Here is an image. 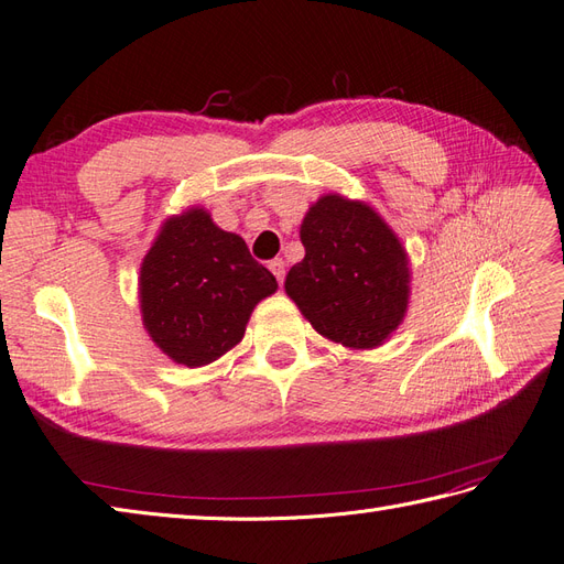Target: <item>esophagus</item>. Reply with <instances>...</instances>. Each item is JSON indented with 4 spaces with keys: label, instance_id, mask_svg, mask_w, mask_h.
<instances>
[{
    "label": "esophagus",
    "instance_id": "1",
    "mask_svg": "<svg viewBox=\"0 0 564 564\" xmlns=\"http://www.w3.org/2000/svg\"><path fill=\"white\" fill-rule=\"evenodd\" d=\"M268 268L272 270V275H275V280H278L280 284H284V261H282V259H275V261H270Z\"/></svg>",
    "mask_w": 564,
    "mask_h": 564
}]
</instances>
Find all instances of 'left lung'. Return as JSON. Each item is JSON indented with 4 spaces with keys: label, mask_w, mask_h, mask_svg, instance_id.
Returning a JSON list of instances; mask_svg holds the SVG:
<instances>
[{
    "label": "left lung",
    "mask_w": 564,
    "mask_h": 564,
    "mask_svg": "<svg viewBox=\"0 0 564 564\" xmlns=\"http://www.w3.org/2000/svg\"><path fill=\"white\" fill-rule=\"evenodd\" d=\"M305 259L284 289L313 327L348 348H373L398 329L409 301L406 253L362 202L322 197L301 226Z\"/></svg>",
    "instance_id": "obj_1"
}]
</instances>
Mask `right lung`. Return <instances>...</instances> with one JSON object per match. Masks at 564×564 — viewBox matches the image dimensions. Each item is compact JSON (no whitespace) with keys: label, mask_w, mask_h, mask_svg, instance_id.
<instances>
[{"label":"right lung","mask_w":564,"mask_h":564,"mask_svg":"<svg viewBox=\"0 0 564 564\" xmlns=\"http://www.w3.org/2000/svg\"><path fill=\"white\" fill-rule=\"evenodd\" d=\"M278 280L240 235L207 212L169 218L141 268V311L152 340L185 367H202L240 344L253 305Z\"/></svg>","instance_id":"obj_1"}]
</instances>
